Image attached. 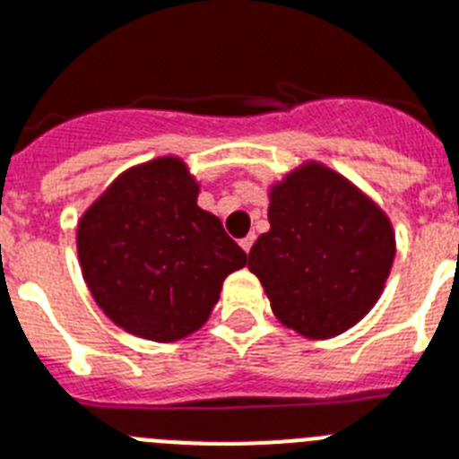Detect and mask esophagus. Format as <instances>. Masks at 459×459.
Wrapping results in <instances>:
<instances>
[{
    "mask_svg": "<svg viewBox=\"0 0 459 459\" xmlns=\"http://www.w3.org/2000/svg\"><path fill=\"white\" fill-rule=\"evenodd\" d=\"M254 240H256V236H254V233H249L247 238H242V240H240V247L249 254V249H252Z\"/></svg>",
    "mask_w": 459,
    "mask_h": 459,
    "instance_id": "34e87169",
    "label": "esophagus"
}]
</instances>
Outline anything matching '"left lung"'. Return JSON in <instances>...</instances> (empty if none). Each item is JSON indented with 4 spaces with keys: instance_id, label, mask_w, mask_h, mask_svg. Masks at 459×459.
<instances>
[{
    "instance_id": "obj_1",
    "label": "left lung",
    "mask_w": 459,
    "mask_h": 459,
    "mask_svg": "<svg viewBox=\"0 0 459 459\" xmlns=\"http://www.w3.org/2000/svg\"><path fill=\"white\" fill-rule=\"evenodd\" d=\"M268 233L249 249L273 313L306 338H333L368 315L396 254L394 229L348 177L306 160L268 188Z\"/></svg>"
}]
</instances>
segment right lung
Returning <instances> with one entry per match:
<instances>
[{"mask_svg": "<svg viewBox=\"0 0 459 459\" xmlns=\"http://www.w3.org/2000/svg\"><path fill=\"white\" fill-rule=\"evenodd\" d=\"M179 156L133 165L76 223L83 280L102 313L137 338L172 342L205 325L223 280L247 264Z\"/></svg>", "mask_w": 459, "mask_h": 459, "instance_id": "1", "label": "right lung"}]
</instances>
